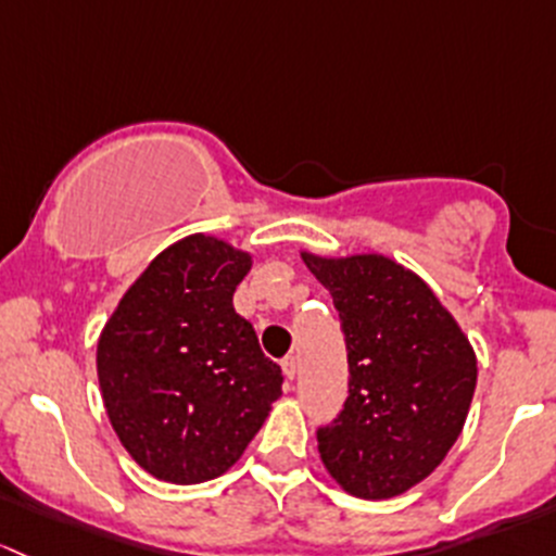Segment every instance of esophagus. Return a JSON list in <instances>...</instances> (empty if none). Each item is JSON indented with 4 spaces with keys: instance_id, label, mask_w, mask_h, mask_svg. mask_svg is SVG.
I'll return each instance as SVG.
<instances>
[{
    "instance_id": "obj_1",
    "label": "esophagus",
    "mask_w": 556,
    "mask_h": 556,
    "mask_svg": "<svg viewBox=\"0 0 556 556\" xmlns=\"http://www.w3.org/2000/svg\"><path fill=\"white\" fill-rule=\"evenodd\" d=\"M280 369H283V375H286V380H294L296 377V358L294 356H286L283 362H280Z\"/></svg>"
}]
</instances>
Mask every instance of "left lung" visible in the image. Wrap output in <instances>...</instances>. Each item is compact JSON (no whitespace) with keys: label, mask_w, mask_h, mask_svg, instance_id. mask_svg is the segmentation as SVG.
Masks as SVG:
<instances>
[{"label":"left lung","mask_w":556,"mask_h":556,"mask_svg":"<svg viewBox=\"0 0 556 556\" xmlns=\"http://www.w3.org/2000/svg\"><path fill=\"white\" fill-rule=\"evenodd\" d=\"M331 291L348 348V399L318 428L326 471L380 501L428 477L457 442L477 388L466 334L415 273L380 254H302Z\"/></svg>","instance_id":"obj_1"}]
</instances>
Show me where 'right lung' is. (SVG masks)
Returning a JSON list of instances; mask_svg holds the SVG:
<instances>
[{"label":"right lung","instance_id":"obj_1","mask_svg":"<svg viewBox=\"0 0 556 556\" xmlns=\"http://www.w3.org/2000/svg\"><path fill=\"white\" fill-rule=\"evenodd\" d=\"M251 256L225 240L168 245L99 340V386L123 447L152 477L198 484L243 455L280 396V366L232 307Z\"/></svg>","mask_w":556,"mask_h":556}]
</instances>
